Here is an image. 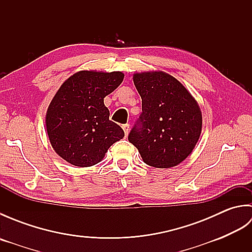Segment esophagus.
Instances as JSON below:
<instances>
[{"mask_svg":"<svg viewBox=\"0 0 252 252\" xmlns=\"http://www.w3.org/2000/svg\"><path fill=\"white\" fill-rule=\"evenodd\" d=\"M122 129H123V131H125V134H126V136H127V134H129V130H130V126L127 125H123L122 126Z\"/></svg>","mask_w":252,"mask_h":252,"instance_id":"34e87169","label":"esophagus"}]
</instances>
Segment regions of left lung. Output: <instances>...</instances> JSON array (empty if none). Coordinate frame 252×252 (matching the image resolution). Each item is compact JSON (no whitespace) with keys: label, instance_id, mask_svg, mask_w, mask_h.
<instances>
[{"label":"left lung","instance_id":"8db88e82","mask_svg":"<svg viewBox=\"0 0 252 252\" xmlns=\"http://www.w3.org/2000/svg\"><path fill=\"white\" fill-rule=\"evenodd\" d=\"M133 82L142 97V114L127 140L146 164L175 167L189 156L199 140V106L183 84L163 71L135 73Z\"/></svg>","mask_w":252,"mask_h":252}]
</instances>
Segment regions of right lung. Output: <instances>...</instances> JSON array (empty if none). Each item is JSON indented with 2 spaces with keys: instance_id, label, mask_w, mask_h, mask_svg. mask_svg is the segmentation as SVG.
<instances>
[{
  "instance_id": "1",
  "label": "right lung",
  "mask_w": 252,
  "mask_h": 252,
  "mask_svg": "<svg viewBox=\"0 0 252 252\" xmlns=\"http://www.w3.org/2000/svg\"><path fill=\"white\" fill-rule=\"evenodd\" d=\"M123 78L120 71L82 70L62 84L45 117L47 135L58 156L76 167H91L123 138L125 132L109 120L104 105Z\"/></svg>"
}]
</instances>
